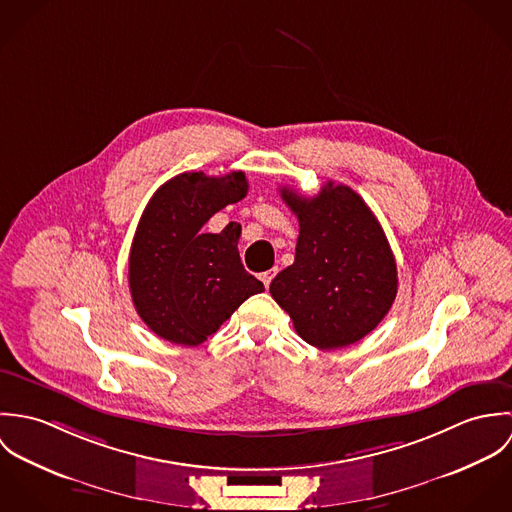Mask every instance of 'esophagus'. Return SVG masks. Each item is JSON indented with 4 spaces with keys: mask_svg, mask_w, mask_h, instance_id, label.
Masks as SVG:
<instances>
[{
    "mask_svg": "<svg viewBox=\"0 0 512 512\" xmlns=\"http://www.w3.org/2000/svg\"><path fill=\"white\" fill-rule=\"evenodd\" d=\"M274 276H276V270H268V272H264V274H260V280L264 282V286L266 288H270V284H272V280H274Z\"/></svg>",
    "mask_w": 512,
    "mask_h": 512,
    "instance_id": "obj_1",
    "label": "esophagus"
}]
</instances>
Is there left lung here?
Returning a JSON list of instances; mask_svg holds the SVG:
<instances>
[{
    "mask_svg": "<svg viewBox=\"0 0 512 512\" xmlns=\"http://www.w3.org/2000/svg\"><path fill=\"white\" fill-rule=\"evenodd\" d=\"M299 220L292 266L270 284L297 335L323 351L349 347L390 311L398 292L396 260L363 197L329 181L319 195L284 187Z\"/></svg>",
    "mask_w": 512,
    "mask_h": 512,
    "instance_id": "left-lung-1",
    "label": "left lung"
}]
</instances>
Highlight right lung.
Returning a JSON list of instances; mask_svg holds the SVG:
<instances>
[{
  "mask_svg": "<svg viewBox=\"0 0 512 512\" xmlns=\"http://www.w3.org/2000/svg\"><path fill=\"white\" fill-rule=\"evenodd\" d=\"M248 193L242 171L181 173L147 203L130 250V292L138 315L161 339L197 347L264 284L240 262V224L203 226Z\"/></svg>",
  "mask_w": 512,
  "mask_h": 512,
  "instance_id": "obj_1",
  "label": "right lung"
}]
</instances>
